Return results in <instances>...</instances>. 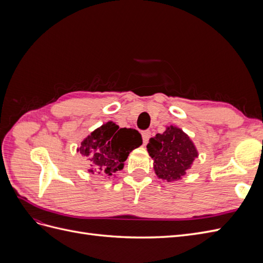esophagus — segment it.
<instances>
[{
  "label": "esophagus",
  "instance_id": "esophagus-1",
  "mask_svg": "<svg viewBox=\"0 0 263 263\" xmlns=\"http://www.w3.org/2000/svg\"><path fill=\"white\" fill-rule=\"evenodd\" d=\"M150 135H151L150 130H145V132H142V133H141L142 141H144V144H145V145H146L147 142H148V140H149V138H150Z\"/></svg>",
  "mask_w": 263,
  "mask_h": 263
}]
</instances>
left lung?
<instances>
[{"mask_svg": "<svg viewBox=\"0 0 263 263\" xmlns=\"http://www.w3.org/2000/svg\"><path fill=\"white\" fill-rule=\"evenodd\" d=\"M147 150L157 177L166 182L182 179L198 156L193 141L176 126L166 127L162 134L150 138Z\"/></svg>", "mask_w": 263, "mask_h": 263, "instance_id": "1", "label": "left lung"}]
</instances>
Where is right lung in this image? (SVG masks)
Instances as JSON below:
<instances>
[{
    "label": "right lung",
    "instance_id": "obj_1",
    "mask_svg": "<svg viewBox=\"0 0 263 263\" xmlns=\"http://www.w3.org/2000/svg\"><path fill=\"white\" fill-rule=\"evenodd\" d=\"M141 144L138 130L119 128L115 123L107 122L92 132L78 151L90 161L89 172L110 177L124 168L127 157Z\"/></svg>",
    "mask_w": 263,
    "mask_h": 263
}]
</instances>
